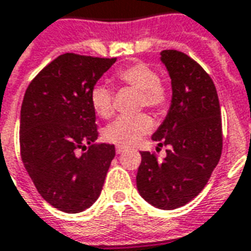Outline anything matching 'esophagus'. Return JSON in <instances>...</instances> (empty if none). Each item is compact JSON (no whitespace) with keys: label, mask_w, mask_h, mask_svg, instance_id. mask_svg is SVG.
Returning a JSON list of instances; mask_svg holds the SVG:
<instances>
[{"label":"esophagus","mask_w":251,"mask_h":251,"mask_svg":"<svg viewBox=\"0 0 251 251\" xmlns=\"http://www.w3.org/2000/svg\"><path fill=\"white\" fill-rule=\"evenodd\" d=\"M127 150L124 146H116V152L117 154H122V152H124V151Z\"/></svg>","instance_id":"1"}]
</instances>
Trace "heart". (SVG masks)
I'll list each match as a JSON object with an SVG mask.
<instances>
[{
	"instance_id": "b5f03b06",
	"label": "heart",
	"mask_w": 251,
	"mask_h": 251,
	"mask_svg": "<svg viewBox=\"0 0 251 251\" xmlns=\"http://www.w3.org/2000/svg\"><path fill=\"white\" fill-rule=\"evenodd\" d=\"M116 79L123 85L139 90V106L163 112L170 101V90L159 79V74L145 62H136L116 72ZM90 105L97 116L108 119L113 113V94L102 83L94 85L90 90ZM152 128V120L149 115L139 113L135 116H120L104 129V138L119 146L135 145L142 136Z\"/></svg>"
}]
</instances>
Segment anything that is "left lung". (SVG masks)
<instances>
[{"label": "left lung", "instance_id": "obj_1", "mask_svg": "<svg viewBox=\"0 0 251 251\" xmlns=\"http://www.w3.org/2000/svg\"><path fill=\"white\" fill-rule=\"evenodd\" d=\"M161 60L172 79V105L152 135L168 146L166 157L142 151L136 174L140 196L159 209L185 205L207 185L222 155L223 134L218 92L201 66L181 51L165 50Z\"/></svg>", "mask_w": 251, "mask_h": 251}]
</instances>
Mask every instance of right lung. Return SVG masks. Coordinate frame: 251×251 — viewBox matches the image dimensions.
<instances>
[{"mask_svg":"<svg viewBox=\"0 0 251 251\" xmlns=\"http://www.w3.org/2000/svg\"><path fill=\"white\" fill-rule=\"evenodd\" d=\"M116 58L67 52L26 88L20 112V151L37 192L52 207L78 214L93 204L115 158L99 132L90 90ZM84 152L78 156L76 151Z\"/></svg>","mask_w":251,"mask_h":251,"instance_id":"right-lung-1","label":"right lung"}]
</instances>
